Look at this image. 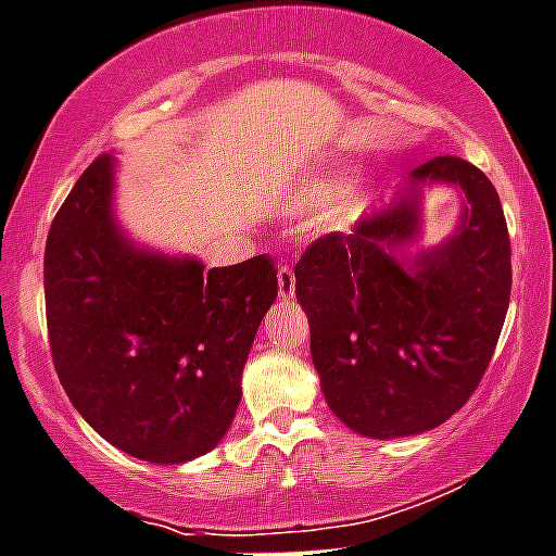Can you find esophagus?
Returning <instances> with one entry per match:
<instances>
[{"mask_svg":"<svg viewBox=\"0 0 556 556\" xmlns=\"http://www.w3.org/2000/svg\"><path fill=\"white\" fill-rule=\"evenodd\" d=\"M278 294L283 300L294 294V269L289 264H281V269H278Z\"/></svg>","mask_w":556,"mask_h":556,"instance_id":"1","label":"esophagus"}]
</instances>
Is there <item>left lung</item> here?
Here are the masks:
<instances>
[{
	"label": "left lung",
	"mask_w": 556,
	"mask_h": 556,
	"mask_svg": "<svg viewBox=\"0 0 556 556\" xmlns=\"http://www.w3.org/2000/svg\"><path fill=\"white\" fill-rule=\"evenodd\" d=\"M458 184L463 226L412 265L397 251L419 228L416 185ZM311 357L338 420L374 440L437 428L478 390L510 303V237L491 179L440 155L412 172L388 210L330 231L294 264Z\"/></svg>",
	"instance_id": "8db88e82"
}]
</instances>
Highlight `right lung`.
<instances>
[{"mask_svg":"<svg viewBox=\"0 0 556 556\" xmlns=\"http://www.w3.org/2000/svg\"><path fill=\"white\" fill-rule=\"evenodd\" d=\"M111 163L94 157L51 220L46 325L56 377L84 420L128 456L182 464L213 451L242 399V368L278 269L136 251L111 218Z\"/></svg>","mask_w":556,"mask_h":556,"instance_id":"1","label":"right lung"}]
</instances>
